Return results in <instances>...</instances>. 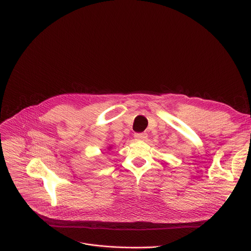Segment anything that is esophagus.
<instances>
[{
  "instance_id": "obj_1",
  "label": "esophagus",
  "mask_w": 251,
  "mask_h": 251,
  "mask_svg": "<svg viewBox=\"0 0 251 251\" xmlns=\"http://www.w3.org/2000/svg\"><path fill=\"white\" fill-rule=\"evenodd\" d=\"M134 137L136 140H146L148 138V134L147 133H135L134 134Z\"/></svg>"
}]
</instances>
